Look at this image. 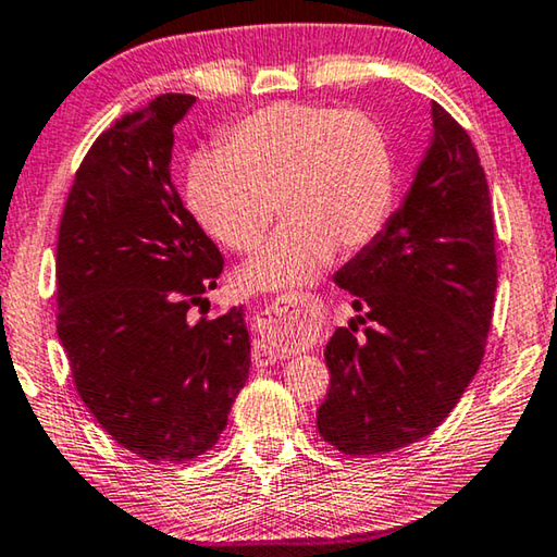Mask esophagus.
<instances>
[{
  "label": "esophagus",
  "instance_id": "34e87169",
  "mask_svg": "<svg viewBox=\"0 0 557 557\" xmlns=\"http://www.w3.org/2000/svg\"><path fill=\"white\" fill-rule=\"evenodd\" d=\"M258 342L255 361L272 364L289 351L293 344L310 339L317 330V307L297 297H277L268 310L258 314Z\"/></svg>",
  "mask_w": 557,
  "mask_h": 557
}]
</instances>
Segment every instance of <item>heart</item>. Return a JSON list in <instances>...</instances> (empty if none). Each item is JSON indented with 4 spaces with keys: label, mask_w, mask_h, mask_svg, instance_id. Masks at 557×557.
<instances>
[{
    "label": "heart",
    "mask_w": 557,
    "mask_h": 557,
    "mask_svg": "<svg viewBox=\"0 0 557 557\" xmlns=\"http://www.w3.org/2000/svg\"><path fill=\"white\" fill-rule=\"evenodd\" d=\"M185 200L233 252H252L277 208L285 223L235 282L247 295L287 293L320 277L334 250L357 252L384 231L392 146L361 111L280 101L227 128L220 156L193 158Z\"/></svg>",
    "instance_id": "1"
}]
</instances>
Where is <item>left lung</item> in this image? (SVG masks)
<instances>
[{"mask_svg":"<svg viewBox=\"0 0 557 557\" xmlns=\"http://www.w3.org/2000/svg\"><path fill=\"white\" fill-rule=\"evenodd\" d=\"M431 140L384 231L337 270L357 321L324 347L317 411L342 454L374 456L429 436L481 367L496 297V231L471 138L431 103Z\"/></svg>","mask_w":557,"mask_h":557,"instance_id":"obj_1","label":"left lung"}]
</instances>
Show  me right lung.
Listing matches in <instances>:
<instances>
[{"label": "right lung", "mask_w": 557, "mask_h": 557, "mask_svg": "<svg viewBox=\"0 0 557 557\" xmlns=\"http://www.w3.org/2000/svg\"><path fill=\"white\" fill-rule=\"evenodd\" d=\"M196 96L161 94L88 148L61 215L57 332L76 392L148 461L206 454L250 374L245 310L198 322L223 255L171 181L173 126Z\"/></svg>", "instance_id": "right-lung-1"}]
</instances>
